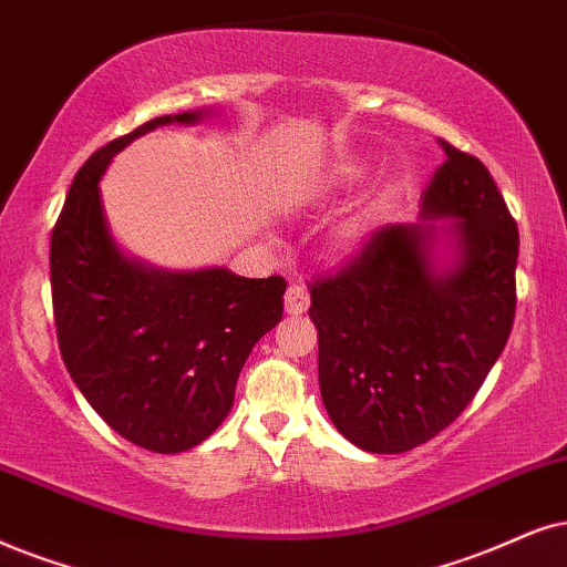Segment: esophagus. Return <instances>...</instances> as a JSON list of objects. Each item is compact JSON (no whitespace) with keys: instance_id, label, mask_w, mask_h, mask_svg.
Segmentation results:
<instances>
[{"instance_id":"34e87169","label":"esophagus","mask_w":567,"mask_h":567,"mask_svg":"<svg viewBox=\"0 0 567 567\" xmlns=\"http://www.w3.org/2000/svg\"><path fill=\"white\" fill-rule=\"evenodd\" d=\"M308 308V290L303 285H290L288 292H285V311L290 313V317H298V313H303Z\"/></svg>"}]
</instances>
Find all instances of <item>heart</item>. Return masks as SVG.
Wrapping results in <instances>:
<instances>
[{
    "label": "heart",
    "instance_id": "heart-1",
    "mask_svg": "<svg viewBox=\"0 0 567 567\" xmlns=\"http://www.w3.org/2000/svg\"><path fill=\"white\" fill-rule=\"evenodd\" d=\"M358 177H361V167H358V164H342V167H337L332 175L327 177L324 188L327 190L350 188V185H353ZM361 238H363V221L361 219H350L342 227H337L334 246L340 250H353L358 243H361Z\"/></svg>",
    "mask_w": 567,
    "mask_h": 567
}]
</instances>
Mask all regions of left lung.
I'll use <instances>...</instances> for the list:
<instances>
[{"instance_id":"1","label":"left lung","mask_w":567,"mask_h":567,"mask_svg":"<svg viewBox=\"0 0 567 567\" xmlns=\"http://www.w3.org/2000/svg\"><path fill=\"white\" fill-rule=\"evenodd\" d=\"M442 148L421 221L384 225L311 285L321 400L367 453H405L453 424L513 329L518 227L489 169Z\"/></svg>"}]
</instances>
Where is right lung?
Wrapping results in <instances>:
<instances>
[{"label": "right lung", "mask_w": 567, "mask_h": 567, "mask_svg": "<svg viewBox=\"0 0 567 567\" xmlns=\"http://www.w3.org/2000/svg\"><path fill=\"white\" fill-rule=\"evenodd\" d=\"M206 110L154 117L78 169L52 233L60 353L93 411L152 453L196 447L230 413L240 369L282 319V277L225 267L167 271L112 238L99 181L112 156L159 125H198Z\"/></svg>", "instance_id": "add662e5"}]
</instances>
